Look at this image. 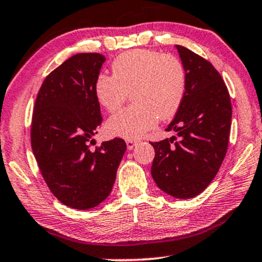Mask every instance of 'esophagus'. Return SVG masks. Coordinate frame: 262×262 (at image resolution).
Returning <instances> with one entry per match:
<instances>
[{
  "instance_id": "obj_1",
  "label": "esophagus",
  "mask_w": 262,
  "mask_h": 262,
  "mask_svg": "<svg viewBox=\"0 0 262 262\" xmlns=\"http://www.w3.org/2000/svg\"><path fill=\"white\" fill-rule=\"evenodd\" d=\"M137 143H138L137 139H127V141H126V146H127V149H128V150L134 149L135 146H136V144H137Z\"/></svg>"
}]
</instances>
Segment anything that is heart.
<instances>
[{"instance_id":"1","label":"heart","mask_w":262,"mask_h":262,"mask_svg":"<svg viewBox=\"0 0 262 262\" xmlns=\"http://www.w3.org/2000/svg\"><path fill=\"white\" fill-rule=\"evenodd\" d=\"M112 75L101 74L94 84L95 98L107 112L119 110L128 93L135 103L107 120L106 132L137 139L157 121L173 118L184 101L186 70L181 60L151 50L121 53L112 63Z\"/></svg>"}]
</instances>
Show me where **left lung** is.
I'll use <instances>...</instances> for the list:
<instances>
[{"label": "left lung", "instance_id": "obj_1", "mask_svg": "<svg viewBox=\"0 0 262 262\" xmlns=\"http://www.w3.org/2000/svg\"><path fill=\"white\" fill-rule=\"evenodd\" d=\"M187 77L180 108L167 131L177 137L151 143L155 149L151 175L164 193L194 198L211 184L227 154L231 101L220 73L209 60L184 46H175Z\"/></svg>", "mask_w": 262, "mask_h": 262}]
</instances>
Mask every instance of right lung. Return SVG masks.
Listing matches in <instances>:
<instances>
[{"mask_svg": "<svg viewBox=\"0 0 262 262\" xmlns=\"http://www.w3.org/2000/svg\"><path fill=\"white\" fill-rule=\"evenodd\" d=\"M105 56L77 53L42 82L32 117L31 144L42 178L53 195L77 210L98 206L110 195L126 144L89 142L102 121L94 84Z\"/></svg>", "mask_w": 262, "mask_h": 262, "instance_id": "1", "label": "right lung"}]
</instances>
